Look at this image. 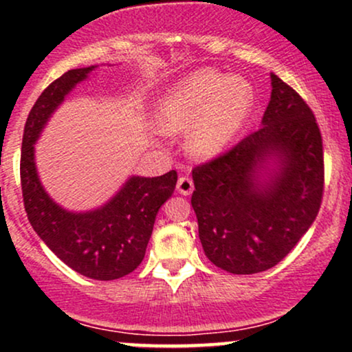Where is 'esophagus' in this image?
<instances>
[{"label":"esophagus","mask_w":352,"mask_h":352,"mask_svg":"<svg viewBox=\"0 0 352 352\" xmlns=\"http://www.w3.org/2000/svg\"><path fill=\"white\" fill-rule=\"evenodd\" d=\"M177 190L182 195H190L193 192V182L188 177H180L179 182H177Z\"/></svg>","instance_id":"esophagus-1"}]
</instances>
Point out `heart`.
<instances>
[{"label":"heart","instance_id":"heart-1","mask_svg":"<svg viewBox=\"0 0 352 352\" xmlns=\"http://www.w3.org/2000/svg\"><path fill=\"white\" fill-rule=\"evenodd\" d=\"M253 89L240 76L200 69L182 79L160 99L155 124L162 132L187 131L188 147L195 155H215L248 119Z\"/></svg>","mask_w":352,"mask_h":352}]
</instances>
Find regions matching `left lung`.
Masks as SVG:
<instances>
[{
	"mask_svg": "<svg viewBox=\"0 0 352 352\" xmlns=\"http://www.w3.org/2000/svg\"><path fill=\"white\" fill-rule=\"evenodd\" d=\"M263 127L193 168L192 207L207 258L233 274L273 268L308 232L324 192L322 137L313 111L272 74ZM270 155L280 168L266 182L256 173Z\"/></svg>",
	"mask_w": 352,
	"mask_h": 352,
	"instance_id": "8db88e82",
	"label": "left lung"
}]
</instances>
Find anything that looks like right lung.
Returning a JSON list of instances; mask_svg holds the SVG:
<instances>
[{
	"instance_id": "add662e5",
	"label": "right lung",
	"mask_w": 352,
	"mask_h": 352,
	"mask_svg": "<svg viewBox=\"0 0 352 352\" xmlns=\"http://www.w3.org/2000/svg\"><path fill=\"white\" fill-rule=\"evenodd\" d=\"M94 69L64 72L41 92L26 119L21 145V190L31 227L69 268L92 280L109 281L132 273L142 263L159 208L172 197L177 172L132 177L102 208L71 213L44 192L34 165V142L54 109L76 84Z\"/></svg>"
}]
</instances>
